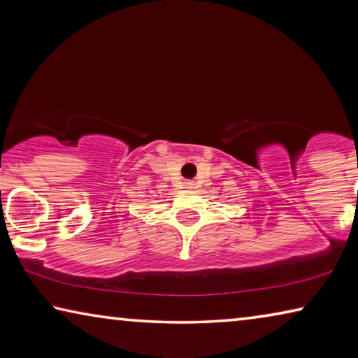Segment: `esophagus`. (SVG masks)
Listing matches in <instances>:
<instances>
[{"label": "esophagus", "instance_id": "obj_1", "mask_svg": "<svg viewBox=\"0 0 358 358\" xmlns=\"http://www.w3.org/2000/svg\"><path fill=\"white\" fill-rule=\"evenodd\" d=\"M185 186L187 187V189H192V187H194V181H186V183H185Z\"/></svg>", "mask_w": 358, "mask_h": 358}]
</instances>
